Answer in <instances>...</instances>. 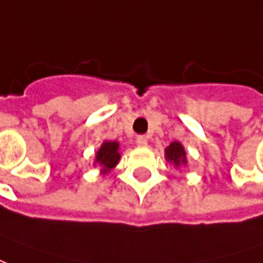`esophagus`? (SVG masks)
<instances>
[{"label":"esophagus","mask_w":263,"mask_h":263,"mask_svg":"<svg viewBox=\"0 0 263 263\" xmlns=\"http://www.w3.org/2000/svg\"><path fill=\"white\" fill-rule=\"evenodd\" d=\"M136 143L139 147H147V137L145 136H139L137 140H136Z\"/></svg>","instance_id":"esophagus-1"}]
</instances>
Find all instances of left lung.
<instances>
[{
	"label": "left lung",
	"instance_id": "8db88e82",
	"mask_svg": "<svg viewBox=\"0 0 263 263\" xmlns=\"http://www.w3.org/2000/svg\"><path fill=\"white\" fill-rule=\"evenodd\" d=\"M165 160L175 166L176 170H181L187 166V158L185 147L179 141H172L165 148Z\"/></svg>",
	"mask_w": 263,
	"mask_h": 263
}]
</instances>
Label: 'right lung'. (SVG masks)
I'll list each match as a JSON object with an SVG mask.
<instances>
[{
  "label": "right lung",
  "instance_id": "right-lung-1",
  "mask_svg": "<svg viewBox=\"0 0 263 263\" xmlns=\"http://www.w3.org/2000/svg\"><path fill=\"white\" fill-rule=\"evenodd\" d=\"M120 144L119 141H110V140H105L99 150L95 153V160H93V165L101 168V174L106 175L110 170L118 165L120 161Z\"/></svg>",
  "mask_w": 263,
  "mask_h": 263
}]
</instances>
